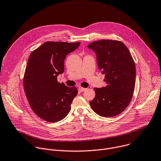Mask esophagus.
I'll return each mask as SVG.
<instances>
[{"label":"esophagus","instance_id":"34e87169","mask_svg":"<svg viewBox=\"0 0 161 161\" xmlns=\"http://www.w3.org/2000/svg\"><path fill=\"white\" fill-rule=\"evenodd\" d=\"M79 89L81 91V92H83L84 91H86L87 89V88H84V87H79Z\"/></svg>","mask_w":161,"mask_h":161}]
</instances>
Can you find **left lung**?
Instances as JSON below:
<instances>
[{"mask_svg": "<svg viewBox=\"0 0 161 161\" xmlns=\"http://www.w3.org/2000/svg\"><path fill=\"white\" fill-rule=\"evenodd\" d=\"M87 47L96 53L107 84L94 88L96 96L90 105L102 117L116 116L126 108L133 98L136 81L133 58L125 44L119 41L103 39L92 42Z\"/></svg>", "mask_w": 161, "mask_h": 161, "instance_id": "left-lung-1", "label": "left lung"}]
</instances>
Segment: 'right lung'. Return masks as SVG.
<instances>
[{
  "label": "right lung",
  "instance_id": "right-lung-1",
  "mask_svg": "<svg viewBox=\"0 0 161 161\" xmlns=\"http://www.w3.org/2000/svg\"><path fill=\"white\" fill-rule=\"evenodd\" d=\"M80 44L49 41L29 56L23 77L25 92L31 110L47 122H58L70 111L77 89L58 82L57 77L64 72L66 56Z\"/></svg>",
  "mask_w": 161,
  "mask_h": 161
}]
</instances>
